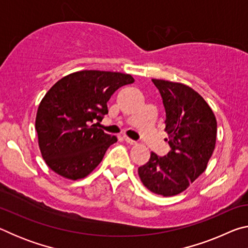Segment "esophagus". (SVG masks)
<instances>
[{
	"mask_svg": "<svg viewBox=\"0 0 248 248\" xmlns=\"http://www.w3.org/2000/svg\"><path fill=\"white\" fill-rule=\"evenodd\" d=\"M124 141L127 142V143L130 144V145H137V144H138L137 141L130 139V138H128V137H124Z\"/></svg>",
	"mask_w": 248,
	"mask_h": 248,
	"instance_id": "obj_1",
	"label": "esophagus"
}]
</instances>
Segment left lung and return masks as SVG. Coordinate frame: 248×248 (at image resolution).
Returning <instances> with one entry per match:
<instances>
[{"label": "left lung", "mask_w": 248, "mask_h": 248, "mask_svg": "<svg viewBox=\"0 0 248 248\" xmlns=\"http://www.w3.org/2000/svg\"><path fill=\"white\" fill-rule=\"evenodd\" d=\"M165 107V131L170 151L165 156L151 153L138 169L150 191L170 197L186 190L207 169L215 151L217 119L207 102L182 83L153 78Z\"/></svg>", "instance_id": "obj_1"}]
</instances>
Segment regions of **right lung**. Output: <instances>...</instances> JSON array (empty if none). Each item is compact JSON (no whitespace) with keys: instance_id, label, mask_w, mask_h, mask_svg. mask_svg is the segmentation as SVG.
I'll return each instance as SVG.
<instances>
[{"instance_id":"obj_1","label":"right lung","mask_w":248,"mask_h":248,"mask_svg":"<svg viewBox=\"0 0 248 248\" xmlns=\"http://www.w3.org/2000/svg\"><path fill=\"white\" fill-rule=\"evenodd\" d=\"M130 74L84 70L54 84L41 99L36 131L46 164L62 177H86L117 142L93 124L108 114L107 102L119 87L131 84Z\"/></svg>"}]
</instances>
